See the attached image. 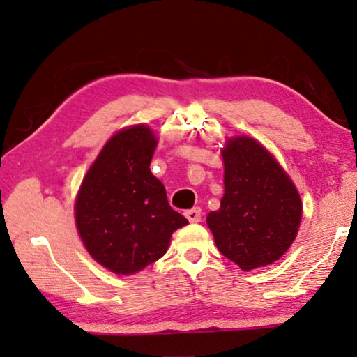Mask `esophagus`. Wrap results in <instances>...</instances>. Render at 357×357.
<instances>
[{"label":"esophagus","instance_id":"1","mask_svg":"<svg viewBox=\"0 0 357 357\" xmlns=\"http://www.w3.org/2000/svg\"><path fill=\"white\" fill-rule=\"evenodd\" d=\"M185 216L186 220H188L190 222H199L202 220V210L196 207V208H191V210H186L185 211Z\"/></svg>","mask_w":357,"mask_h":357}]
</instances>
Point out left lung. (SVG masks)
<instances>
[{"label":"left lung","mask_w":357,"mask_h":357,"mask_svg":"<svg viewBox=\"0 0 357 357\" xmlns=\"http://www.w3.org/2000/svg\"><path fill=\"white\" fill-rule=\"evenodd\" d=\"M224 196L207 216L220 252L249 271L271 265L295 240L303 207L295 185L273 155L251 137L222 150Z\"/></svg>","instance_id":"obj_1"}]
</instances>
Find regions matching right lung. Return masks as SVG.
<instances>
[{"label":"right lung","instance_id":"1","mask_svg":"<svg viewBox=\"0 0 357 357\" xmlns=\"http://www.w3.org/2000/svg\"><path fill=\"white\" fill-rule=\"evenodd\" d=\"M155 147L146 125L119 131L87 171L75 204L86 249L116 274L141 271L161 259L174 230L188 224L150 172Z\"/></svg>","mask_w":357,"mask_h":357}]
</instances>
